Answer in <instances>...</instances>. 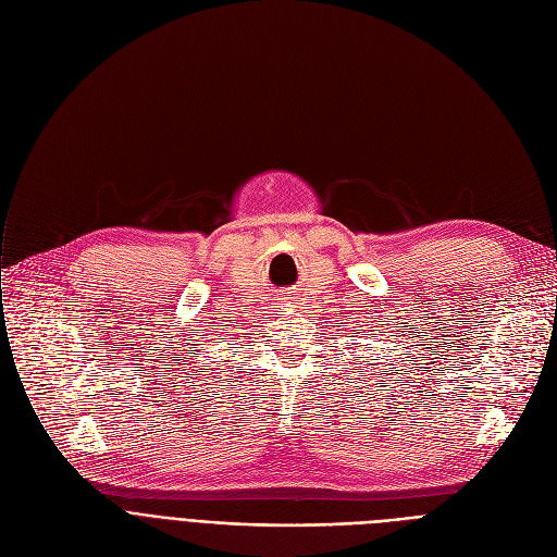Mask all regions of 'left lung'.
Wrapping results in <instances>:
<instances>
[{
	"label": "left lung",
	"instance_id": "8db88e82",
	"mask_svg": "<svg viewBox=\"0 0 557 557\" xmlns=\"http://www.w3.org/2000/svg\"><path fill=\"white\" fill-rule=\"evenodd\" d=\"M379 323H382V320H379ZM384 374H386V372H384Z\"/></svg>",
	"mask_w": 557,
	"mask_h": 557
}]
</instances>
